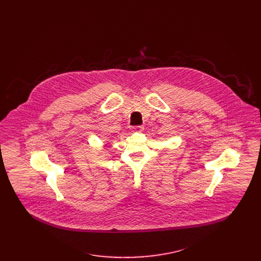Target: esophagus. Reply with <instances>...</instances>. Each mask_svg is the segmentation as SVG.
<instances>
[{
  "label": "esophagus",
  "instance_id": "obj_1",
  "mask_svg": "<svg viewBox=\"0 0 261 261\" xmlns=\"http://www.w3.org/2000/svg\"><path fill=\"white\" fill-rule=\"evenodd\" d=\"M131 129H132V131H134V132H141V131H143V129H144V126H143V125L134 126V127H132Z\"/></svg>",
  "mask_w": 261,
  "mask_h": 261
}]
</instances>
